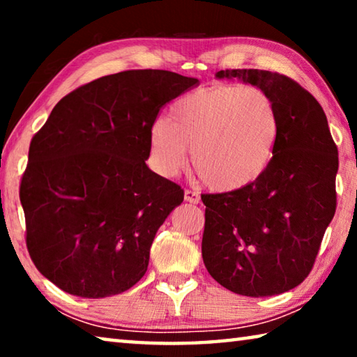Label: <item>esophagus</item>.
<instances>
[{"label": "esophagus", "instance_id": "esophagus-1", "mask_svg": "<svg viewBox=\"0 0 357 357\" xmlns=\"http://www.w3.org/2000/svg\"><path fill=\"white\" fill-rule=\"evenodd\" d=\"M184 200L187 203H193V204H198L200 203V195H198L197 192H192V190H185L184 192Z\"/></svg>", "mask_w": 357, "mask_h": 357}]
</instances>
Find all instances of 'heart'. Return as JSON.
I'll return each instance as SVG.
<instances>
[{"mask_svg":"<svg viewBox=\"0 0 357 357\" xmlns=\"http://www.w3.org/2000/svg\"><path fill=\"white\" fill-rule=\"evenodd\" d=\"M280 134L279 110L263 89L215 84L183 96L168 123L151 126V164L160 176H176L192 151L193 168L211 189L241 190L273 164Z\"/></svg>","mask_w":357,"mask_h":357,"instance_id":"1","label":"heart"}]
</instances>
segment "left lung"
<instances>
[{
	"label": "left lung",
	"instance_id": "left-lung-1",
	"mask_svg": "<svg viewBox=\"0 0 357 357\" xmlns=\"http://www.w3.org/2000/svg\"><path fill=\"white\" fill-rule=\"evenodd\" d=\"M275 102L282 134L273 164L257 183L202 195L203 261L233 293L264 298L289 291L309 275L335 214L338 153L313 96L285 75L258 69L219 70Z\"/></svg>",
	"mask_w": 357,
	"mask_h": 357
}]
</instances>
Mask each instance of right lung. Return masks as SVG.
I'll list each match as a JSON object with an SVG mask.
<instances>
[{
    "label": "right lung",
    "mask_w": 357,
    "mask_h": 357,
    "mask_svg": "<svg viewBox=\"0 0 357 357\" xmlns=\"http://www.w3.org/2000/svg\"><path fill=\"white\" fill-rule=\"evenodd\" d=\"M200 84L170 70H126L66 96L29 144L20 202L39 273L63 291L99 299L146 273L157 229L184 200L149 170L157 113Z\"/></svg>",
    "instance_id": "right-lung-1"
}]
</instances>
